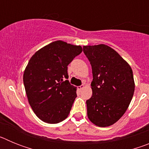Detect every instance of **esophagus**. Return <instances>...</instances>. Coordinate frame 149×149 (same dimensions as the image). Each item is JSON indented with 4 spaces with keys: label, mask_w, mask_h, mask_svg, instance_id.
Here are the masks:
<instances>
[{
    "label": "esophagus",
    "mask_w": 149,
    "mask_h": 149,
    "mask_svg": "<svg viewBox=\"0 0 149 149\" xmlns=\"http://www.w3.org/2000/svg\"><path fill=\"white\" fill-rule=\"evenodd\" d=\"M84 85H81V86H77V89H78L79 90H81L82 89H84Z\"/></svg>",
    "instance_id": "obj_1"
}]
</instances>
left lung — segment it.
I'll list each match as a JSON object with an SVG mask.
<instances>
[{"instance_id":"left-lung-1","label":"left lung","mask_w":149,"mask_h":149,"mask_svg":"<svg viewBox=\"0 0 149 149\" xmlns=\"http://www.w3.org/2000/svg\"><path fill=\"white\" fill-rule=\"evenodd\" d=\"M84 53L93 71V95L86 101L89 120L98 127L113 125L124 115L134 93V75L128 63L106 45H86Z\"/></svg>"}]
</instances>
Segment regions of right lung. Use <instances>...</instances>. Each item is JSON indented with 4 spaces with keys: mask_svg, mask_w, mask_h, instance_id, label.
Masks as SVG:
<instances>
[{
    "mask_svg": "<svg viewBox=\"0 0 149 149\" xmlns=\"http://www.w3.org/2000/svg\"><path fill=\"white\" fill-rule=\"evenodd\" d=\"M82 51L80 45L55 41L36 51L28 62L24 85L30 107L43 122L56 124L68 117L77 89L65 80L68 78V64Z\"/></svg>",
    "mask_w": 149,
    "mask_h": 149,
    "instance_id": "add662e5",
    "label": "right lung"
}]
</instances>
